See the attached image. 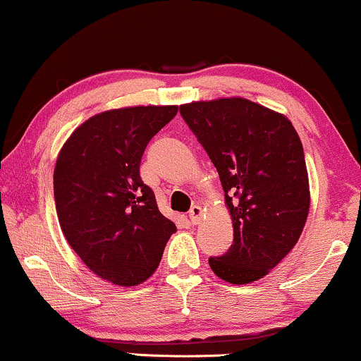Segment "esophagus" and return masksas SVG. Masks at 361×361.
Here are the masks:
<instances>
[{
	"label": "esophagus",
	"mask_w": 361,
	"mask_h": 361,
	"mask_svg": "<svg viewBox=\"0 0 361 361\" xmlns=\"http://www.w3.org/2000/svg\"><path fill=\"white\" fill-rule=\"evenodd\" d=\"M202 219V207L200 205H194L189 212V220L192 225H197Z\"/></svg>",
	"instance_id": "esophagus-1"
}]
</instances>
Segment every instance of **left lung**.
<instances>
[{
  "label": "left lung",
  "instance_id": "obj_1",
  "mask_svg": "<svg viewBox=\"0 0 361 361\" xmlns=\"http://www.w3.org/2000/svg\"><path fill=\"white\" fill-rule=\"evenodd\" d=\"M182 118L214 162L233 220V245L209 264L220 279L248 284L298 243L309 214L302 142L281 113L246 98L192 102Z\"/></svg>",
  "mask_w": 361,
  "mask_h": 361
}]
</instances>
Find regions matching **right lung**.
Returning a JSON list of instances; mask_svg holds the SVG:
<instances>
[{
  "label": "right lung",
  "mask_w": 361,
  "mask_h": 361,
  "mask_svg": "<svg viewBox=\"0 0 361 361\" xmlns=\"http://www.w3.org/2000/svg\"><path fill=\"white\" fill-rule=\"evenodd\" d=\"M177 106L98 113L59 152L54 197L68 245L102 279L136 286L154 273L176 225L142 182V152Z\"/></svg>",
  "instance_id": "add662e5"
}]
</instances>
